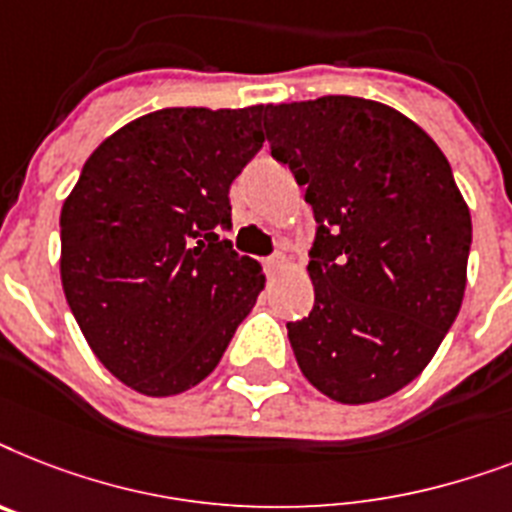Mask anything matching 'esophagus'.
Here are the masks:
<instances>
[{
  "label": "esophagus",
  "mask_w": 512,
  "mask_h": 512,
  "mask_svg": "<svg viewBox=\"0 0 512 512\" xmlns=\"http://www.w3.org/2000/svg\"><path fill=\"white\" fill-rule=\"evenodd\" d=\"M288 264V259H285V253H272L269 259H264V269H267L269 275H277L282 267Z\"/></svg>",
  "instance_id": "34e87169"
}]
</instances>
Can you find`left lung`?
Instances as JSON below:
<instances>
[{
  "mask_svg": "<svg viewBox=\"0 0 512 512\" xmlns=\"http://www.w3.org/2000/svg\"><path fill=\"white\" fill-rule=\"evenodd\" d=\"M264 129L317 222L314 306L288 322L298 367L335 402L386 399L463 304L473 227L452 166L415 121L365 97L267 105Z\"/></svg>",
  "mask_w": 512,
  "mask_h": 512,
  "instance_id": "left-lung-1",
  "label": "left lung"
}]
</instances>
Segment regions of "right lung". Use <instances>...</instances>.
Listing matches in <instances>:
<instances>
[{"label":"right lung","instance_id":"right-lung-1","mask_svg":"<svg viewBox=\"0 0 512 512\" xmlns=\"http://www.w3.org/2000/svg\"><path fill=\"white\" fill-rule=\"evenodd\" d=\"M264 105L163 108L121 126L60 214V277L94 357L145 396L214 372L264 290L230 230V185L264 145Z\"/></svg>","mask_w":512,"mask_h":512}]
</instances>
